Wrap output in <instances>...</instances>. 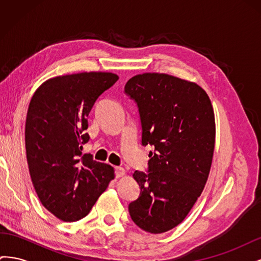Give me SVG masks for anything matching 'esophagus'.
Listing matches in <instances>:
<instances>
[{"instance_id": "34e87169", "label": "esophagus", "mask_w": 261, "mask_h": 261, "mask_svg": "<svg viewBox=\"0 0 261 261\" xmlns=\"http://www.w3.org/2000/svg\"><path fill=\"white\" fill-rule=\"evenodd\" d=\"M124 174H125V170L123 168H121V167H116L115 168V176L116 177H121Z\"/></svg>"}]
</instances>
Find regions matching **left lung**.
I'll return each mask as SVG.
<instances>
[{"instance_id": "8db88e82", "label": "left lung", "mask_w": 261, "mask_h": 261, "mask_svg": "<svg viewBox=\"0 0 261 261\" xmlns=\"http://www.w3.org/2000/svg\"><path fill=\"white\" fill-rule=\"evenodd\" d=\"M124 92L136 102L141 145L152 146L147 173L135 171L139 197L128 204L141 230L159 234L183 221L201 195L216 140L215 113L201 87L168 74L132 77Z\"/></svg>"}]
</instances>
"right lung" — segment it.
I'll return each mask as SVG.
<instances>
[{
  "mask_svg": "<svg viewBox=\"0 0 261 261\" xmlns=\"http://www.w3.org/2000/svg\"><path fill=\"white\" fill-rule=\"evenodd\" d=\"M117 80L102 72L58 76L30 100L25 143L31 180L44 208L65 222L88 215L114 178L111 165L82 150L90 138L87 117L94 102Z\"/></svg>",
  "mask_w": 261,
  "mask_h": 261,
  "instance_id": "right-lung-1",
  "label": "right lung"
}]
</instances>
